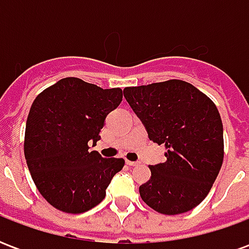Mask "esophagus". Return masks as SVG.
Returning a JSON list of instances; mask_svg holds the SVG:
<instances>
[{
    "mask_svg": "<svg viewBox=\"0 0 249 249\" xmlns=\"http://www.w3.org/2000/svg\"><path fill=\"white\" fill-rule=\"evenodd\" d=\"M126 164H128L129 167H137V165H139V162L137 161H129V160L126 161Z\"/></svg>",
    "mask_w": 249,
    "mask_h": 249,
    "instance_id": "1",
    "label": "esophagus"
}]
</instances>
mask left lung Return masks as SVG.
I'll use <instances>...</instances> for the list:
<instances>
[{
  "label": "left lung",
  "mask_w": 249,
  "mask_h": 249,
  "mask_svg": "<svg viewBox=\"0 0 249 249\" xmlns=\"http://www.w3.org/2000/svg\"><path fill=\"white\" fill-rule=\"evenodd\" d=\"M124 97L149 140L165 145L167 161L151 165L140 196L162 214L191 211L203 201L224 157L223 123L212 100L189 82L169 80L125 88Z\"/></svg>",
  "instance_id": "left-lung-1"
}]
</instances>
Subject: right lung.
I'll list each match as a JSON object with an SVG mask.
<instances>
[{
  "mask_svg": "<svg viewBox=\"0 0 249 249\" xmlns=\"http://www.w3.org/2000/svg\"><path fill=\"white\" fill-rule=\"evenodd\" d=\"M123 100L120 88L103 89L66 77L32 104L25 129V159L42 197L66 213H82L100 204L124 159H104L89 151L105 119Z\"/></svg>",
  "mask_w": 249,
  "mask_h": 249,
  "instance_id": "1",
  "label": "right lung"
}]
</instances>
